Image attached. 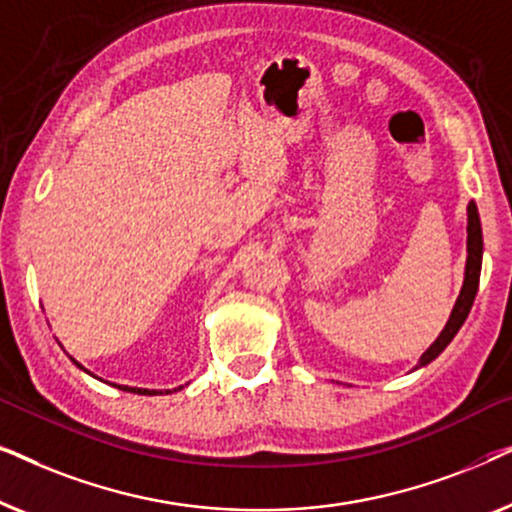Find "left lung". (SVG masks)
Listing matches in <instances>:
<instances>
[{
	"label": "left lung",
	"mask_w": 512,
	"mask_h": 512,
	"mask_svg": "<svg viewBox=\"0 0 512 512\" xmlns=\"http://www.w3.org/2000/svg\"><path fill=\"white\" fill-rule=\"evenodd\" d=\"M466 233H468V240H466L468 256H466L464 286H461V293H459L457 303H454V307H452V314H450V319H447L445 328L440 331L436 342H433V345L426 349L422 356H419L417 368H422V366H426V363H431L440 352H443L447 345H450V342L454 340V335L459 333V328L464 326L468 312H471V307H473L475 293H478L480 268H482V228H480V216H478V207H475V202H468Z\"/></svg>",
	"instance_id": "obj_1"
}]
</instances>
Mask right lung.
I'll use <instances>...</instances> for the list:
<instances>
[{
	"label": "right lung",
	"mask_w": 512,
	"mask_h": 512,
	"mask_svg": "<svg viewBox=\"0 0 512 512\" xmlns=\"http://www.w3.org/2000/svg\"><path fill=\"white\" fill-rule=\"evenodd\" d=\"M69 359H72V356H69ZM74 361V359H72ZM76 363V366H79L81 370H86V368H83L81 366V363L79 361H74ZM86 373H88V370H86ZM118 389H123V391H130V394H142V396H156V394H172V391L170 389H167V391H156V389H139V387H125V384H118ZM181 389V387H179Z\"/></svg>",
	"instance_id": "right-lung-1"
}]
</instances>
